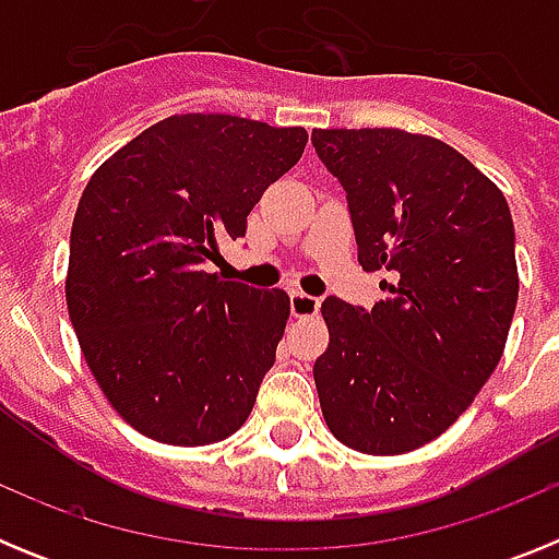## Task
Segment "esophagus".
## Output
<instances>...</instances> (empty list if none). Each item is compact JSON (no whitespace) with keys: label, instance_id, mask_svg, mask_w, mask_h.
Returning <instances> with one entry per match:
<instances>
[{"label":"esophagus","instance_id":"34e87169","mask_svg":"<svg viewBox=\"0 0 559 559\" xmlns=\"http://www.w3.org/2000/svg\"><path fill=\"white\" fill-rule=\"evenodd\" d=\"M290 313H294L296 319L316 316L319 313V299L310 294H302V290H294V294H290Z\"/></svg>","mask_w":559,"mask_h":559}]
</instances>
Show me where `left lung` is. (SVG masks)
I'll list each match as a JSON object with an SVG mask.
<instances>
[{
    "mask_svg": "<svg viewBox=\"0 0 559 559\" xmlns=\"http://www.w3.org/2000/svg\"><path fill=\"white\" fill-rule=\"evenodd\" d=\"M316 153L347 190L364 271L386 302H322L330 344L313 364L341 445L397 456L467 412L501 360L518 305L515 229L503 192L428 133L316 128Z\"/></svg>",
    "mask_w": 559,
    "mask_h": 559,
    "instance_id": "8db88e82",
    "label": "left lung"
}]
</instances>
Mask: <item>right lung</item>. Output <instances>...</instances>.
<instances>
[{
	"instance_id": "1",
	"label": "right lung",
	"mask_w": 559,
	"mask_h": 559,
	"mask_svg": "<svg viewBox=\"0 0 559 559\" xmlns=\"http://www.w3.org/2000/svg\"><path fill=\"white\" fill-rule=\"evenodd\" d=\"M308 131L173 114L88 179L69 237L67 308L103 397L142 437L199 448L249 419L290 316L283 288L204 271L246 235Z\"/></svg>"
}]
</instances>
